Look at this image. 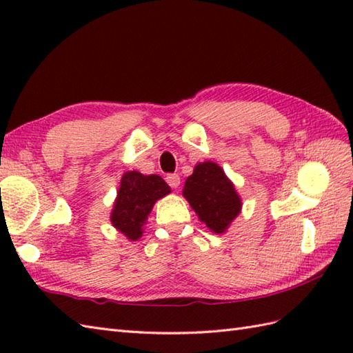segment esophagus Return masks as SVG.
Returning a JSON list of instances; mask_svg holds the SVG:
<instances>
[{
	"label": "esophagus",
	"instance_id": "34e87169",
	"mask_svg": "<svg viewBox=\"0 0 353 353\" xmlns=\"http://www.w3.org/2000/svg\"><path fill=\"white\" fill-rule=\"evenodd\" d=\"M167 183L171 186V188H179V185H181V176H179V174H168L167 176Z\"/></svg>",
	"mask_w": 353,
	"mask_h": 353
}]
</instances>
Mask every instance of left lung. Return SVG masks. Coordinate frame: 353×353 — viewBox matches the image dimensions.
I'll use <instances>...</instances> for the list:
<instances>
[{
    "label": "left lung",
    "mask_w": 353,
    "mask_h": 353,
    "mask_svg": "<svg viewBox=\"0 0 353 353\" xmlns=\"http://www.w3.org/2000/svg\"><path fill=\"white\" fill-rule=\"evenodd\" d=\"M182 194L199 220L216 235L229 229L243 208L234 182L220 165L212 161L200 162L194 167Z\"/></svg>",
    "instance_id": "1"
}]
</instances>
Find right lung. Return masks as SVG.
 Returning a JSON list of instances; mask_svg holds the SVG:
<instances>
[{
  "instance_id": "1",
  "label": "right lung",
  "mask_w": 353,
  "mask_h": 353,
  "mask_svg": "<svg viewBox=\"0 0 353 353\" xmlns=\"http://www.w3.org/2000/svg\"><path fill=\"white\" fill-rule=\"evenodd\" d=\"M171 192L157 174L125 171L110 212V223L129 241H137L144 234V226L154 203Z\"/></svg>"
}]
</instances>
